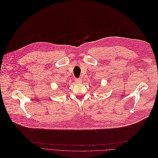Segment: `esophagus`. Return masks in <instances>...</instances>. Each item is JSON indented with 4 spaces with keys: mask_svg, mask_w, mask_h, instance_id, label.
Segmentation results:
<instances>
[{
    "mask_svg": "<svg viewBox=\"0 0 158 158\" xmlns=\"http://www.w3.org/2000/svg\"><path fill=\"white\" fill-rule=\"evenodd\" d=\"M75 82L77 83H81V81H82V80H81V79L80 78H75Z\"/></svg>",
    "mask_w": 158,
    "mask_h": 158,
    "instance_id": "obj_1",
    "label": "esophagus"
}]
</instances>
